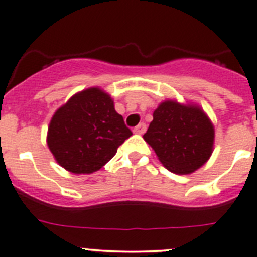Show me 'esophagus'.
<instances>
[{"instance_id":"34e87169","label":"esophagus","mask_w":257,"mask_h":257,"mask_svg":"<svg viewBox=\"0 0 257 257\" xmlns=\"http://www.w3.org/2000/svg\"><path fill=\"white\" fill-rule=\"evenodd\" d=\"M146 128H147V126H146V124L145 123H141V124H138V125L133 129V132L136 134H143L146 132Z\"/></svg>"}]
</instances>
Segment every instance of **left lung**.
<instances>
[{"label": "left lung", "instance_id": "8db88e82", "mask_svg": "<svg viewBox=\"0 0 257 257\" xmlns=\"http://www.w3.org/2000/svg\"><path fill=\"white\" fill-rule=\"evenodd\" d=\"M143 138L168 170L191 174L211 156L215 131L201 107L166 100L154 111Z\"/></svg>", "mask_w": 257, "mask_h": 257}]
</instances>
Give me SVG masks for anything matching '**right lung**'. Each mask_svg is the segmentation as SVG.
<instances>
[{"mask_svg":"<svg viewBox=\"0 0 257 257\" xmlns=\"http://www.w3.org/2000/svg\"><path fill=\"white\" fill-rule=\"evenodd\" d=\"M131 136L110 94L92 87L57 108L48 126L47 145L68 172L91 174L111 160Z\"/></svg>","mask_w":257,"mask_h":257,"instance_id":"add662e5","label":"right lung"}]
</instances>
